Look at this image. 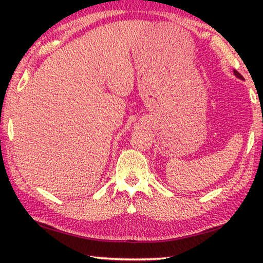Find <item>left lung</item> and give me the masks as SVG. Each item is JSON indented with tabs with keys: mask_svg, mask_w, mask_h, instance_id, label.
<instances>
[{
	"mask_svg": "<svg viewBox=\"0 0 263 263\" xmlns=\"http://www.w3.org/2000/svg\"><path fill=\"white\" fill-rule=\"evenodd\" d=\"M233 72H234V75H235V77H237L238 79H240V80H243V78H242V75L241 74H240L239 72H237V70H233Z\"/></svg>",
	"mask_w": 263,
	"mask_h": 263,
	"instance_id": "left-lung-1",
	"label": "left lung"
}]
</instances>
